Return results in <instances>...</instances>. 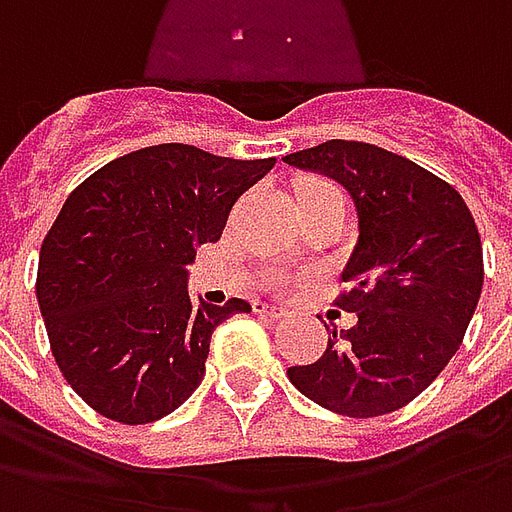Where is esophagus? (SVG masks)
<instances>
[{"instance_id":"1","label":"esophagus","mask_w":512,"mask_h":512,"mask_svg":"<svg viewBox=\"0 0 512 512\" xmlns=\"http://www.w3.org/2000/svg\"><path fill=\"white\" fill-rule=\"evenodd\" d=\"M253 313L267 316V319H272V322H278V319H283V316H286V311H283V308H278V305H267V302H253Z\"/></svg>"}]
</instances>
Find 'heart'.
I'll return each mask as SVG.
<instances>
[{
    "mask_svg": "<svg viewBox=\"0 0 512 512\" xmlns=\"http://www.w3.org/2000/svg\"><path fill=\"white\" fill-rule=\"evenodd\" d=\"M330 190L333 185H327V182H319V179H308V182H302L300 190Z\"/></svg>",
    "mask_w": 512,
    "mask_h": 512,
    "instance_id": "obj_1",
    "label": "heart"
}]
</instances>
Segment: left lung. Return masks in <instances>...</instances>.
Listing matches in <instances>:
<instances>
[{
    "mask_svg": "<svg viewBox=\"0 0 512 512\" xmlns=\"http://www.w3.org/2000/svg\"><path fill=\"white\" fill-rule=\"evenodd\" d=\"M352 193L360 240L335 305L357 316L327 327V352L289 368L313 404L346 417L404 409L458 352L483 289V245L461 193L395 152L333 138L286 155Z\"/></svg>",
    "mask_w": 512,
    "mask_h": 512,
    "instance_id": "8db88e82",
    "label": "left lung"
}]
</instances>
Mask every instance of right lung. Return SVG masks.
I'll use <instances>...</instances> for the list:
<instances>
[{
	"instance_id": "obj_1",
	"label": "right lung",
	"mask_w": 512,
	"mask_h": 512,
	"mask_svg": "<svg viewBox=\"0 0 512 512\" xmlns=\"http://www.w3.org/2000/svg\"><path fill=\"white\" fill-rule=\"evenodd\" d=\"M272 166L158 144L111 160L67 196L40 245L35 289L59 371L95 412L155 423L199 387L215 327L251 302L196 308L185 267Z\"/></svg>"
}]
</instances>
